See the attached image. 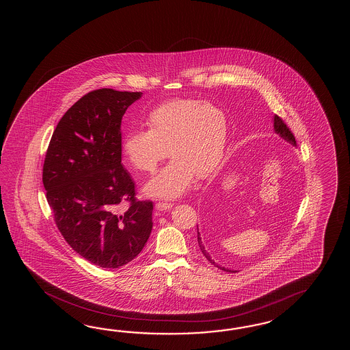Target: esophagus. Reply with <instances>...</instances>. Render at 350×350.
<instances>
[{
    "mask_svg": "<svg viewBox=\"0 0 350 350\" xmlns=\"http://www.w3.org/2000/svg\"><path fill=\"white\" fill-rule=\"evenodd\" d=\"M172 208V202H164V201H159L155 205V208L159 211H164V210H169Z\"/></svg>",
    "mask_w": 350,
    "mask_h": 350,
    "instance_id": "esophagus-1",
    "label": "esophagus"
}]
</instances>
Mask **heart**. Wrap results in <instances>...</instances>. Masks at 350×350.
Listing matches in <instances>:
<instances>
[{
	"label": "heart",
	"instance_id": "1",
	"mask_svg": "<svg viewBox=\"0 0 350 350\" xmlns=\"http://www.w3.org/2000/svg\"><path fill=\"white\" fill-rule=\"evenodd\" d=\"M146 125L149 130L135 129L125 135L122 151L136 170L149 174L155 172L167 154L172 157L145 186L151 196H178L195 175L208 178L223 159L228 122L213 105L193 98L172 100L150 112Z\"/></svg>",
	"mask_w": 350,
	"mask_h": 350
}]
</instances>
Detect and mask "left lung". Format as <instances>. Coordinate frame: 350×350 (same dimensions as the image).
Wrapping results in <instances>:
<instances>
[{
	"instance_id": "8db88e82",
	"label": "left lung",
	"mask_w": 350,
	"mask_h": 350,
	"mask_svg": "<svg viewBox=\"0 0 350 350\" xmlns=\"http://www.w3.org/2000/svg\"><path fill=\"white\" fill-rule=\"evenodd\" d=\"M274 129H275L276 133L280 135L282 137H284L286 142H291L293 145H297L295 137H294V135L291 133V129H289L288 125L284 122L283 119H282L280 116H278V115H275V118H274ZM219 204L221 205V201L219 200V198H216L215 195L210 196L208 199V202H206V206H208V208H206L205 206V213H206V215L211 216V214L214 215V213H215V211H214V208H215V210H217L219 208H216V206H219ZM223 204H226V202H223ZM208 220H210V217H208ZM196 228H198V226H196ZM198 243H199V246H200L201 253H202V255L208 259L210 264H213L215 268L220 269V270L226 271V273H237L235 270L226 269L225 267L219 265V264H217V262L211 258V255L208 253V247H206V244H205V240L201 238V234L199 232V228H198Z\"/></svg>"
}]
</instances>
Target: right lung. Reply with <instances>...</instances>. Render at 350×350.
I'll return each mask as SVG.
<instances>
[{
    "label": "right lung",
    "mask_w": 350,
    "mask_h": 350,
    "mask_svg": "<svg viewBox=\"0 0 350 350\" xmlns=\"http://www.w3.org/2000/svg\"><path fill=\"white\" fill-rule=\"evenodd\" d=\"M142 92L98 89L61 118L46 151L42 183L61 235L100 268L134 260L152 229V201L137 200L121 164V120ZM127 202L122 212L119 204Z\"/></svg>",
    "instance_id": "1"
}]
</instances>
